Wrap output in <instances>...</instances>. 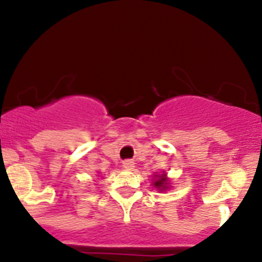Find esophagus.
<instances>
[{
	"mask_svg": "<svg viewBox=\"0 0 262 262\" xmlns=\"http://www.w3.org/2000/svg\"><path fill=\"white\" fill-rule=\"evenodd\" d=\"M123 167L125 170H132L134 167V161L133 160H124L123 161Z\"/></svg>",
	"mask_w": 262,
	"mask_h": 262,
	"instance_id": "1",
	"label": "esophagus"
}]
</instances>
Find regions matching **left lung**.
I'll use <instances>...</instances> for the list:
<instances>
[{
  "instance_id": "1",
  "label": "left lung",
  "mask_w": 262,
  "mask_h": 262,
  "mask_svg": "<svg viewBox=\"0 0 262 262\" xmlns=\"http://www.w3.org/2000/svg\"><path fill=\"white\" fill-rule=\"evenodd\" d=\"M169 179L166 177V173H162V175H155L154 180H152V186L156 187L159 191H166L169 188Z\"/></svg>"
}]
</instances>
